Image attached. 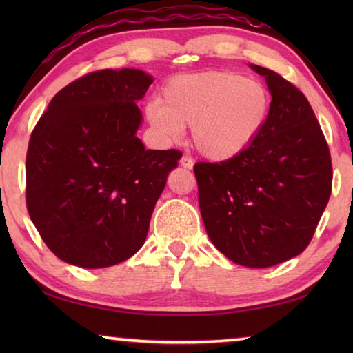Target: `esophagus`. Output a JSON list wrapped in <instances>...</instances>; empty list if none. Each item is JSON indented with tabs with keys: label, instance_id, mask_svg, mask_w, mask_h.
Returning <instances> with one entry per match:
<instances>
[{
	"label": "esophagus",
	"instance_id": "1",
	"mask_svg": "<svg viewBox=\"0 0 353 353\" xmlns=\"http://www.w3.org/2000/svg\"><path fill=\"white\" fill-rule=\"evenodd\" d=\"M193 165H194L193 159L188 157V155H183V157L181 159V166H183V168L191 170V168H193Z\"/></svg>",
	"mask_w": 353,
	"mask_h": 353
}]
</instances>
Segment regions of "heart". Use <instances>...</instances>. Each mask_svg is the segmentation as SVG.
<instances>
[{
	"mask_svg": "<svg viewBox=\"0 0 353 353\" xmlns=\"http://www.w3.org/2000/svg\"><path fill=\"white\" fill-rule=\"evenodd\" d=\"M146 118L163 140L191 139L207 159H235L259 140L271 115V97L252 77L229 71L176 76L166 82L162 99L146 104Z\"/></svg>",
	"mask_w": 353,
	"mask_h": 353,
	"instance_id": "obj_1",
	"label": "heart"
}]
</instances>
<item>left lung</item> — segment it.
I'll return each mask as SVG.
<instances>
[{
  "mask_svg": "<svg viewBox=\"0 0 353 353\" xmlns=\"http://www.w3.org/2000/svg\"><path fill=\"white\" fill-rule=\"evenodd\" d=\"M265 76L272 97L263 134L235 159L198 162L201 216L219 252L236 265L270 268L312 241L332 193V159L314 112L276 71Z\"/></svg>",
  "mask_w": 353,
  "mask_h": 353,
  "instance_id": "left-lung-1",
  "label": "left lung"
}]
</instances>
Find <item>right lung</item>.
Segmentation results:
<instances>
[{"mask_svg":"<svg viewBox=\"0 0 353 353\" xmlns=\"http://www.w3.org/2000/svg\"><path fill=\"white\" fill-rule=\"evenodd\" d=\"M152 76L135 68L79 77L51 99L29 140L26 205L48 249L97 270L132 256L182 152L137 137Z\"/></svg>","mask_w":353,"mask_h":353,"instance_id":"right-lung-1","label":"right lung"}]
</instances>
